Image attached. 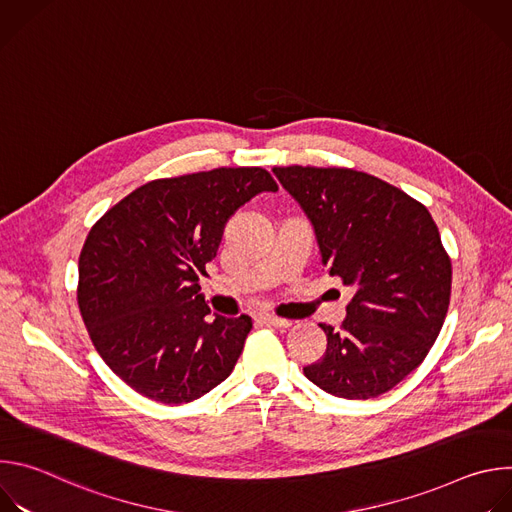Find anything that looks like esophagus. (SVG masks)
<instances>
[{
  "mask_svg": "<svg viewBox=\"0 0 512 512\" xmlns=\"http://www.w3.org/2000/svg\"><path fill=\"white\" fill-rule=\"evenodd\" d=\"M259 320L265 322V324H271V326H279V328L291 326V320H285V318H279V316H273V314H259Z\"/></svg>",
  "mask_w": 512,
  "mask_h": 512,
  "instance_id": "esophagus-1",
  "label": "esophagus"
}]
</instances>
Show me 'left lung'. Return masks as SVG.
I'll return each mask as SVG.
<instances>
[{"mask_svg":"<svg viewBox=\"0 0 512 512\" xmlns=\"http://www.w3.org/2000/svg\"><path fill=\"white\" fill-rule=\"evenodd\" d=\"M314 225L326 273L352 287L340 330L304 375L342 399H373L413 373L440 334L452 259L429 210L397 186L350 168L275 166Z\"/></svg>","mask_w":512,"mask_h":512,"instance_id":"1","label":"left lung"}]
</instances>
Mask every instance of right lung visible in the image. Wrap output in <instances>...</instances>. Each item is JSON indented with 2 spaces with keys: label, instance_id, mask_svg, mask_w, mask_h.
I'll use <instances>...</instances> for the list:
<instances>
[{
  "label": "right lung",
  "instance_id": "obj_1",
  "mask_svg": "<svg viewBox=\"0 0 512 512\" xmlns=\"http://www.w3.org/2000/svg\"><path fill=\"white\" fill-rule=\"evenodd\" d=\"M277 182L263 168H214L135 188L89 231L77 302L107 367L133 391L190 403L235 369L249 316H216L198 294L239 206Z\"/></svg>",
  "mask_w": 512,
  "mask_h": 512
}]
</instances>
